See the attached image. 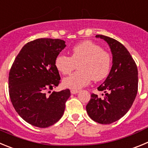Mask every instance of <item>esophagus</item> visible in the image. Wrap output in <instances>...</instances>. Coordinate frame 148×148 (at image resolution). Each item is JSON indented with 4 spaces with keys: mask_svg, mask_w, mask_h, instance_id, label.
<instances>
[{
    "mask_svg": "<svg viewBox=\"0 0 148 148\" xmlns=\"http://www.w3.org/2000/svg\"><path fill=\"white\" fill-rule=\"evenodd\" d=\"M78 92H79V90H75V89H71V93L73 94H76Z\"/></svg>",
    "mask_w": 148,
    "mask_h": 148,
    "instance_id": "1",
    "label": "esophagus"
}]
</instances>
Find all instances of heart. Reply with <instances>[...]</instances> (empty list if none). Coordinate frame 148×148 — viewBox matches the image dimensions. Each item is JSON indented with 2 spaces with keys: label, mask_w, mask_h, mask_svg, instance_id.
I'll return each mask as SVG.
<instances>
[{
  "label": "heart",
  "mask_w": 148,
  "mask_h": 148,
  "mask_svg": "<svg viewBox=\"0 0 148 148\" xmlns=\"http://www.w3.org/2000/svg\"><path fill=\"white\" fill-rule=\"evenodd\" d=\"M79 71L66 77L63 86L71 89H79L105 79L110 72L111 57L108 51L90 40H84L75 45L71 50V57L60 54L54 61L56 69L62 74H69L76 68Z\"/></svg>",
  "instance_id": "heart-1"
}]
</instances>
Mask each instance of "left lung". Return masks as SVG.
Here are the masks:
<instances>
[{"mask_svg": "<svg viewBox=\"0 0 148 148\" xmlns=\"http://www.w3.org/2000/svg\"><path fill=\"white\" fill-rule=\"evenodd\" d=\"M104 40L112 53L110 73L97 90L102 91V98L90 95L86 110L91 119L100 124H110L119 120L132 106L138 91V69L129 51L119 41L97 34Z\"/></svg>", "mask_w": 148, "mask_h": 148, "instance_id": "1", "label": "left lung"}]
</instances>
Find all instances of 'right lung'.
<instances>
[{"mask_svg":"<svg viewBox=\"0 0 148 148\" xmlns=\"http://www.w3.org/2000/svg\"><path fill=\"white\" fill-rule=\"evenodd\" d=\"M65 42L51 38L29 42L9 71V92L13 107L23 119L35 127L43 128L58 122L71 96L69 89L51 93L60 81L54 61L66 46Z\"/></svg>","mask_w":148,"mask_h":148,"instance_id":"obj_1","label":"right lung"}]
</instances>
